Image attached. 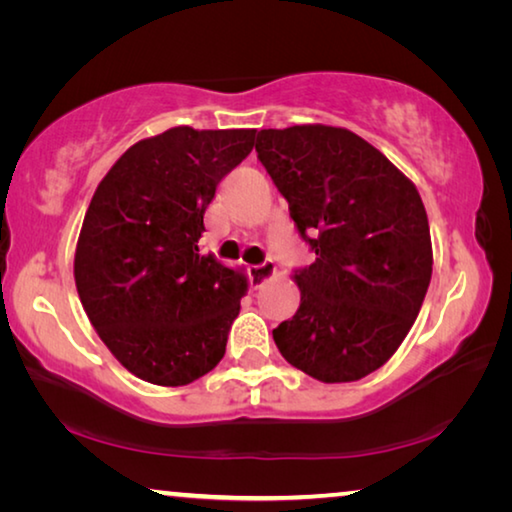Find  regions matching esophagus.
<instances>
[{
    "label": "esophagus",
    "mask_w": 512,
    "mask_h": 512,
    "mask_svg": "<svg viewBox=\"0 0 512 512\" xmlns=\"http://www.w3.org/2000/svg\"><path fill=\"white\" fill-rule=\"evenodd\" d=\"M277 266L271 262V259H266V262L257 264V266H250V280H253L255 287H264V284L271 280V277L275 275Z\"/></svg>",
    "instance_id": "1"
}]
</instances>
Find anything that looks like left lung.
Returning a JSON list of instances; mask_svg holds the SVG:
<instances>
[{
    "label": "left lung",
    "mask_w": 512,
    "mask_h": 512,
    "mask_svg": "<svg viewBox=\"0 0 512 512\" xmlns=\"http://www.w3.org/2000/svg\"><path fill=\"white\" fill-rule=\"evenodd\" d=\"M255 151L316 253L296 271L300 307L273 329L277 350L325 384L370 375L400 348L429 289L418 189L348 128H266Z\"/></svg>",
    "instance_id": "obj_1"
}]
</instances>
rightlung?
<instances>
[{
  "label": "right lung",
  "mask_w": 512,
  "mask_h": 512,
  "mask_svg": "<svg viewBox=\"0 0 512 512\" xmlns=\"http://www.w3.org/2000/svg\"><path fill=\"white\" fill-rule=\"evenodd\" d=\"M255 128H169L133 144L94 192L74 255L99 339L135 377L185 386L223 359L246 275L198 253L203 214Z\"/></svg>",
  "instance_id": "obj_1"
}]
</instances>
